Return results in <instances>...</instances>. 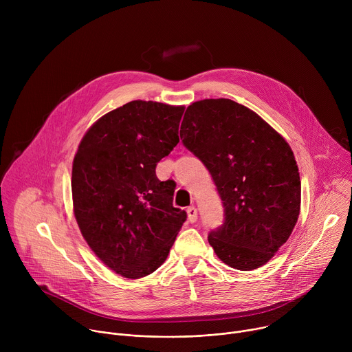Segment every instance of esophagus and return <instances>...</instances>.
<instances>
[{
	"instance_id": "esophagus-1",
	"label": "esophagus",
	"mask_w": 352,
	"mask_h": 352,
	"mask_svg": "<svg viewBox=\"0 0 352 352\" xmlns=\"http://www.w3.org/2000/svg\"><path fill=\"white\" fill-rule=\"evenodd\" d=\"M186 213H188V220H189L190 223H195L196 219H197V210H196V208H195V206H189V208L186 209Z\"/></svg>"
}]
</instances>
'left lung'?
I'll return each instance as SVG.
<instances>
[{
    "label": "left lung",
    "instance_id": "1",
    "mask_svg": "<svg viewBox=\"0 0 352 352\" xmlns=\"http://www.w3.org/2000/svg\"><path fill=\"white\" fill-rule=\"evenodd\" d=\"M181 139L209 170L224 208L223 224L208 236L216 255L236 270L267 263L299 216L300 179L289 144L230 98L190 104Z\"/></svg>",
    "mask_w": 352,
    "mask_h": 352
}]
</instances>
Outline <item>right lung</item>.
Returning a JSON list of instances; mask_svg holds the SVG:
<instances>
[{
    "mask_svg": "<svg viewBox=\"0 0 352 352\" xmlns=\"http://www.w3.org/2000/svg\"><path fill=\"white\" fill-rule=\"evenodd\" d=\"M184 107L135 100L100 118L72 166L75 219L97 258L126 278L167 259L186 212L173 206L175 182L157 163L179 142Z\"/></svg>",
    "mask_w": 352,
    "mask_h": 352,
    "instance_id": "add662e5",
    "label": "right lung"
}]
</instances>
